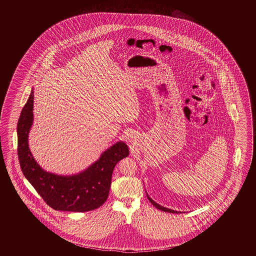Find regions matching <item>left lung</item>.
Masks as SVG:
<instances>
[{
    "label": "left lung",
    "instance_id": "8db88e82",
    "mask_svg": "<svg viewBox=\"0 0 256 256\" xmlns=\"http://www.w3.org/2000/svg\"><path fill=\"white\" fill-rule=\"evenodd\" d=\"M148 198L149 201L151 202V204H153V206H156L158 210H162V211H165V212H170V213H178V211H174V210H169V208H163L162 206H160L158 204H156V202L153 201L148 194Z\"/></svg>",
    "mask_w": 256,
    "mask_h": 256
}]
</instances>
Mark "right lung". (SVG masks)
I'll return each mask as SVG.
<instances>
[{"mask_svg":"<svg viewBox=\"0 0 256 256\" xmlns=\"http://www.w3.org/2000/svg\"><path fill=\"white\" fill-rule=\"evenodd\" d=\"M34 92L24 105L18 122V156L25 178L48 206L55 210L86 212L101 206L108 196L112 172L128 156V146L119 142L105 151L87 170L72 176L46 172L32 158L28 133L32 123Z\"/></svg>","mask_w":256,"mask_h":256,"instance_id":"obj_1","label":"right lung"}]
</instances>
